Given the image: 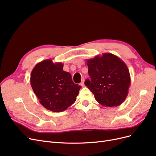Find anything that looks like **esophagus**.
I'll return each instance as SVG.
<instances>
[{
    "mask_svg": "<svg viewBox=\"0 0 156 156\" xmlns=\"http://www.w3.org/2000/svg\"><path fill=\"white\" fill-rule=\"evenodd\" d=\"M80 85H81L82 87H83L84 86V79H83V81H81V83H80Z\"/></svg>",
    "mask_w": 156,
    "mask_h": 156,
    "instance_id": "esophagus-1",
    "label": "esophagus"
}]
</instances>
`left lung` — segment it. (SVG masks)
<instances>
[{
    "instance_id": "1",
    "label": "left lung",
    "mask_w": 156,
    "mask_h": 156,
    "mask_svg": "<svg viewBox=\"0 0 156 156\" xmlns=\"http://www.w3.org/2000/svg\"><path fill=\"white\" fill-rule=\"evenodd\" d=\"M88 74L85 85L96 100L105 107H116L123 103L131 84L129 69L117 56L111 53L97 55L87 60Z\"/></svg>"
}]
</instances>
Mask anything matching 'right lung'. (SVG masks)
<instances>
[{
	"label": "right lung",
	"mask_w": 156,
	"mask_h": 156,
	"mask_svg": "<svg viewBox=\"0 0 156 156\" xmlns=\"http://www.w3.org/2000/svg\"><path fill=\"white\" fill-rule=\"evenodd\" d=\"M63 66L47 59L37 63L30 74L31 87L40 103L53 112L64 111L73 104L81 88Z\"/></svg>",
	"instance_id": "add662e5"
}]
</instances>
